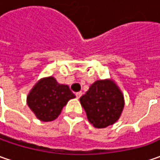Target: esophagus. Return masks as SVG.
Returning a JSON list of instances; mask_svg holds the SVG:
<instances>
[{
    "label": "esophagus",
    "mask_w": 160,
    "mask_h": 160,
    "mask_svg": "<svg viewBox=\"0 0 160 160\" xmlns=\"http://www.w3.org/2000/svg\"><path fill=\"white\" fill-rule=\"evenodd\" d=\"M82 95H83V92H77V93H76V96H77V99H79Z\"/></svg>",
    "instance_id": "1"
}]
</instances>
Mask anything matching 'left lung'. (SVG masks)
Returning a JSON list of instances; mask_svg holds the SVG:
<instances>
[{
	"label": "left lung",
	"instance_id": "1",
	"mask_svg": "<svg viewBox=\"0 0 160 160\" xmlns=\"http://www.w3.org/2000/svg\"><path fill=\"white\" fill-rule=\"evenodd\" d=\"M87 118L96 128H105L119 119L125 107L124 94L112 79L97 80L80 98Z\"/></svg>",
	"mask_w": 160,
	"mask_h": 160
}]
</instances>
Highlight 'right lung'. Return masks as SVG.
Wrapping results in <instances>:
<instances>
[{"label":"right lung","mask_w":160,"mask_h":160,"mask_svg":"<svg viewBox=\"0 0 160 160\" xmlns=\"http://www.w3.org/2000/svg\"><path fill=\"white\" fill-rule=\"evenodd\" d=\"M76 98L69 86L57 82L53 77L41 78L30 90L27 102L35 117L41 121L56 119L68 102Z\"/></svg>","instance_id":"right-lung-1"}]
</instances>
